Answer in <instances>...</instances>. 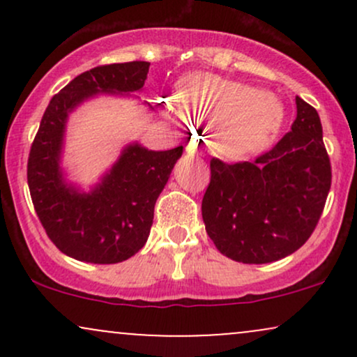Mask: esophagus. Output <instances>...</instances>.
<instances>
[{"mask_svg": "<svg viewBox=\"0 0 357 357\" xmlns=\"http://www.w3.org/2000/svg\"><path fill=\"white\" fill-rule=\"evenodd\" d=\"M186 153L191 155H202V151L198 149V144H195V142H191V144L186 146Z\"/></svg>", "mask_w": 357, "mask_h": 357, "instance_id": "34e87169", "label": "esophagus"}]
</instances>
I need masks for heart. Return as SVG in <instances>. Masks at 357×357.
Masks as SVG:
<instances>
[{
  "mask_svg": "<svg viewBox=\"0 0 357 357\" xmlns=\"http://www.w3.org/2000/svg\"><path fill=\"white\" fill-rule=\"evenodd\" d=\"M174 102L184 119L215 122V146L228 155L268 147L285 121V107L277 96L213 73H192L179 82ZM166 110L174 116L171 107Z\"/></svg>",
  "mask_w": 357,
  "mask_h": 357,
  "instance_id": "b5f03b06",
  "label": "heart"
}]
</instances>
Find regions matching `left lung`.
Segmentation results:
<instances>
[{
	"instance_id": "obj_1",
	"label": "left lung",
	"mask_w": 357,
	"mask_h": 357,
	"mask_svg": "<svg viewBox=\"0 0 357 357\" xmlns=\"http://www.w3.org/2000/svg\"><path fill=\"white\" fill-rule=\"evenodd\" d=\"M297 117L268 153L227 165L213 158L203 196L206 233L225 257L270 264L312 235L331 190V162L317 110L296 97Z\"/></svg>"
}]
</instances>
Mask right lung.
<instances>
[{
  "label": "right lung",
  "instance_id": "obj_1",
  "mask_svg": "<svg viewBox=\"0 0 357 357\" xmlns=\"http://www.w3.org/2000/svg\"><path fill=\"white\" fill-rule=\"evenodd\" d=\"M149 61L96 67L65 85L48 104L28 158V188L45 231L65 255L87 264H119L144 247L154 204L183 146L151 151L129 142L99 181L82 190L61 166L70 114L99 96L141 92ZM151 110L149 102H144Z\"/></svg>",
  "mask_w": 357,
  "mask_h": 357
}]
</instances>
